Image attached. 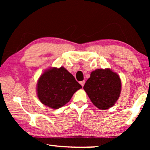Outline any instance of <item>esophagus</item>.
I'll list each match as a JSON object with an SVG mask.
<instances>
[{
  "label": "esophagus",
  "mask_w": 150,
  "mask_h": 150,
  "mask_svg": "<svg viewBox=\"0 0 150 150\" xmlns=\"http://www.w3.org/2000/svg\"><path fill=\"white\" fill-rule=\"evenodd\" d=\"M80 83H81V85H82V87H83L84 85H85V81H83L80 82Z\"/></svg>",
  "instance_id": "obj_1"
}]
</instances>
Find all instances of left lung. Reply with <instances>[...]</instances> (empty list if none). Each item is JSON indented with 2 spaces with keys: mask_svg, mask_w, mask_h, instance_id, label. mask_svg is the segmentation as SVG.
Returning a JSON list of instances; mask_svg holds the SVG:
<instances>
[{
  "mask_svg": "<svg viewBox=\"0 0 150 150\" xmlns=\"http://www.w3.org/2000/svg\"><path fill=\"white\" fill-rule=\"evenodd\" d=\"M121 80L110 69H98L91 73L83 89L96 107L106 110L111 107L120 97Z\"/></svg>",
  "mask_w": 150,
  "mask_h": 150,
  "instance_id": "left-lung-1",
  "label": "left lung"
}]
</instances>
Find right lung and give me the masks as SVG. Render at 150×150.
Returning a JSON list of instances; mask_svg holds the SVG:
<instances>
[{
  "label": "right lung",
  "mask_w": 150,
  "mask_h": 150,
  "mask_svg": "<svg viewBox=\"0 0 150 150\" xmlns=\"http://www.w3.org/2000/svg\"><path fill=\"white\" fill-rule=\"evenodd\" d=\"M82 86L63 67L48 69L38 82V96L44 105L57 109L67 104Z\"/></svg>",
  "instance_id": "right-lung-1"
}]
</instances>
